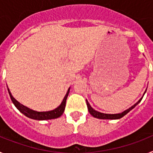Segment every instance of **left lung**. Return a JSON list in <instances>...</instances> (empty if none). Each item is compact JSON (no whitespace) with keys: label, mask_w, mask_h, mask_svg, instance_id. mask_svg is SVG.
Returning <instances> with one entry per match:
<instances>
[{"label":"left lung","mask_w":153,"mask_h":153,"mask_svg":"<svg viewBox=\"0 0 153 153\" xmlns=\"http://www.w3.org/2000/svg\"><path fill=\"white\" fill-rule=\"evenodd\" d=\"M143 97H142V98L140 99V100L138 101L136 104H134L133 106H131L130 108H129V109H126V110H125V111L123 112V113H118V114H106V113H100V112L97 111V110H95V109H93V108L90 106V103L87 102V100H86V105H87V108H88V110H89V112H90V113L92 115V116H93V117H95V118L103 119V120L104 119H105V120H117V119L122 118V117H124L126 114H127V113H129L130 110H132V109H133V108H134L135 106H136V105H137V104L142 100Z\"/></svg>","instance_id":"8db88e82"}]
</instances>
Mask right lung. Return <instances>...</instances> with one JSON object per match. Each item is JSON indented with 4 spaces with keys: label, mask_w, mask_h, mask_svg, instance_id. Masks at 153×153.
I'll return each mask as SVG.
<instances>
[{
    "label": "right lung",
    "mask_w": 153,
    "mask_h": 153,
    "mask_svg": "<svg viewBox=\"0 0 153 153\" xmlns=\"http://www.w3.org/2000/svg\"><path fill=\"white\" fill-rule=\"evenodd\" d=\"M8 93H9V95H10V99H11L13 103L15 105L16 107L19 109V111H21L23 114H24L25 116H27V117L30 119H33V120H51V119H56L60 117L62 114L64 112L65 106H66V101H67V97H68L69 92H70V88H69L68 91H67V94L63 98V101H62L61 104L60 106H58L57 108H56L53 110H51V111L48 112H36L33 111L32 109H30L28 108L25 107L24 106L21 105V103H19L15 99L12 97L11 93H10V90L7 88Z\"/></svg>",
    "instance_id": "obj_1"
}]
</instances>
